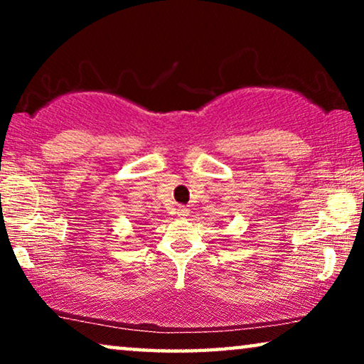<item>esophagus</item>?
<instances>
[{"mask_svg": "<svg viewBox=\"0 0 364 364\" xmlns=\"http://www.w3.org/2000/svg\"><path fill=\"white\" fill-rule=\"evenodd\" d=\"M177 215H178V217H181V218H183V217H187V215H188V210H187V208H186V207H178V208H177Z\"/></svg>", "mask_w": 364, "mask_h": 364, "instance_id": "obj_1", "label": "esophagus"}]
</instances>
